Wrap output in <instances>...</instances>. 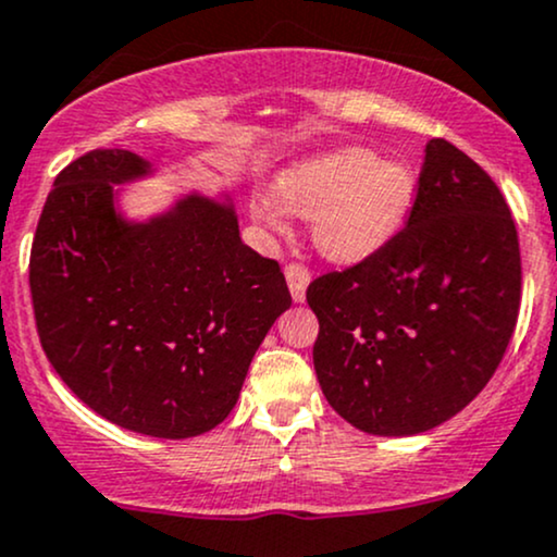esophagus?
I'll return each instance as SVG.
<instances>
[{
  "mask_svg": "<svg viewBox=\"0 0 557 557\" xmlns=\"http://www.w3.org/2000/svg\"><path fill=\"white\" fill-rule=\"evenodd\" d=\"M284 276H286V284H289V289H292L294 302H305L307 284H310V278H312L310 268L302 263H289L284 268Z\"/></svg>",
  "mask_w": 557,
  "mask_h": 557,
  "instance_id": "1",
  "label": "esophagus"
}]
</instances>
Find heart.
<instances>
[{
    "mask_svg": "<svg viewBox=\"0 0 557 557\" xmlns=\"http://www.w3.org/2000/svg\"><path fill=\"white\" fill-rule=\"evenodd\" d=\"M414 193L417 180L404 161L346 148L292 169L276 185L280 202L258 198L250 211L273 234L286 232L284 211L312 221V237L325 258L359 263L394 239Z\"/></svg>",
    "mask_w": 557,
    "mask_h": 557,
    "instance_id": "1",
    "label": "heart"
}]
</instances>
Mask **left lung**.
<instances>
[{
    "label": "left lung",
    "mask_w": 557,
    "mask_h": 557,
    "mask_svg": "<svg viewBox=\"0 0 557 557\" xmlns=\"http://www.w3.org/2000/svg\"><path fill=\"white\" fill-rule=\"evenodd\" d=\"M318 383L370 435H417L485 388L521 305L519 234L480 163L435 137L409 221L346 271L307 286Z\"/></svg>",
    "instance_id": "8db88e82"
}]
</instances>
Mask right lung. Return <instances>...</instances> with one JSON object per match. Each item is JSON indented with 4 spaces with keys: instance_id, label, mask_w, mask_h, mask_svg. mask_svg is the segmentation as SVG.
<instances>
[{
    "instance_id": "obj_1",
    "label": "right lung",
    "mask_w": 557,
    "mask_h": 557,
    "mask_svg": "<svg viewBox=\"0 0 557 557\" xmlns=\"http://www.w3.org/2000/svg\"><path fill=\"white\" fill-rule=\"evenodd\" d=\"M148 172L109 148L57 174L30 247V297L46 357L85 407L180 441L226 420L292 294L276 260L242 242L232 202L195 193L124 221L114 185Z\"/></svg>"
}]
</instances>
